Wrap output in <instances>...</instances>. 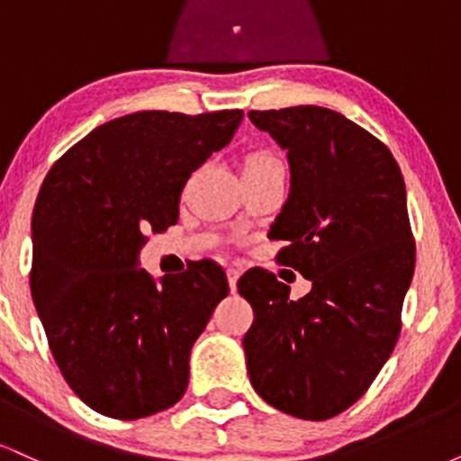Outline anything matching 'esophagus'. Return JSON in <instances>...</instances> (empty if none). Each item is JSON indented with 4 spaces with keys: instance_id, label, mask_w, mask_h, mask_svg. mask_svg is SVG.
Masks as SVG:
<instances>
[{
    "instance_id": "esophagus-1",
    "label": "esophagus",
    "mask_w": 461,
    "mask_h": 461,
    "mask_svg": "<svg viewBox=\"0 0 461 461\" xmlns=\"http://www.w3.org/2000/svg\"><path fill=\"white\" fill-rule=\"evenodd\" d=\"M240 268L238 267H230L227 268V279H230V288H231V293H234L236 290V282H238V277H240Z\"/></svg>"
}]
</instances>
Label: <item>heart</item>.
Masks as SVG:
<instances>
[{
  "mask_svg": "<svg viewBox=\"0 0 461 461\" xmlns=\"http://www.w3.org/2000/svg\"><path fill=\"white\" fill-rule=\"evenodd\" d=\"M273 167H284L277 153H273L268 149H256V151L247 153L245 162H242V173L264 171V168H273Z\"/></svg>",
  "mask_w": 461,
  "mask_h": 461,
  "instance_id": "1",
  "label": "heart"
}]
</instances>
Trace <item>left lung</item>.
<instances>
[{
	"instance_id": "8db88e82",
	"label": "left lung",
	"mask_w": 461,
	"mask_h": 461,
	"mask_svg": "<svg viewBox=\"0 0 461 461\" xmlns=\"http://www.w3.org/2000/svg\"><path fill=\"white\" fill-rule=\"evenodd\" d=\"M256 128L288 149L293 186L271 227L277 264L312 282L290 285L267 268L238 279L253 308L247 368L267 403L305 420L351 407L388 362L416 264L401 168L377 136L321 105L251 110Z\"/></svg>"
}]
</instances>
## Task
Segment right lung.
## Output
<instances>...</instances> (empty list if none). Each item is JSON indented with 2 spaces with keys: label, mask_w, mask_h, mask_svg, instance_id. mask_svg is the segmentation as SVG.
<instances>
[{
  "label": "right lung",
  "mask_w": 461,
  "mask_h": 461,
  "mask_svg": "<svg viewBox=\"0 0 461 461\" xmlns=\"http://www.w3.org/2000/svg\"><path fill=\"white\" fill-rule=\"evenodd\" d=\"M242 110H145L108 121L47 173L32 216L30 290L65 382L99 414L134 420L188 388L190 348L227 275L212 260L160 284L139 256L177 223L190 173L223 149Z\"/></svg>",
  "instance_id": "add662e5"
}]
</instances>
